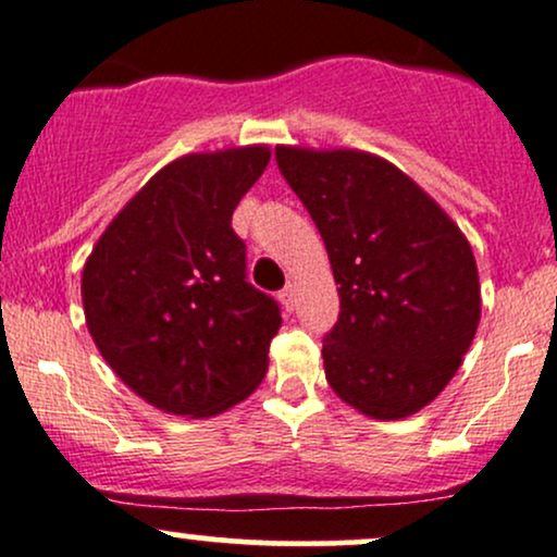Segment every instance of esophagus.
Masks as SVG:
<instances>
[{
	"instance_id": "1",
	"label": "esophagus",
	"mask_w": 557,
	"mask_h": 557,
	"mask_svg": "<svg viewBox=\"0 0 557 557\" xmlns=\"http://www.w3.org/2000/svg\"><path fill=\"white\" fill-rule=\"evenodd\" d=\"M278 299H281V305H284V310L292 312L294 305H297V299H294V286L289 284V286H286V289H281Z\"/></svg>"
}]
</instances>
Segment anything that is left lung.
Wrapping results in <instances>:
<instances>
[{"label":"left lung","mask_w":557,"mask_h":557,"mask_svg":"<svg viewBox=\"0 0 557 557\" xmlns=\"http://www.w3.org/2000/svg\"><path fill=\"white\" fill-rule=\"evenodd\" d=\"M338 284L323 338L329 385L372 420H404L446 388L480 325L461 228L401 169L364 150L276 148Z\"/></svg>","instance_id":"8db88e82"}]
</instances>
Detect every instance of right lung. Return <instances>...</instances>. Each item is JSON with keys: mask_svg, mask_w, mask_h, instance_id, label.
Masks as SVG:
<instances>
[{"mask_svg": "<svg viewBox=\"0 0 557 557\" xmlns=\"http://www.w3.org/2000/svg\"><path fill=\"white\" fill-rule=\"evenodd\" d=\"M268 161L265 146H247L166 163L85 260L90 336L120 381L156 409L213 417L265 377L281 310L247 281L232 213Z\"/></svg>", "mask_w": 557, "mask_h": 557, "instance_id": "right-lung-1", "label": "right lung"}]
</instances>
